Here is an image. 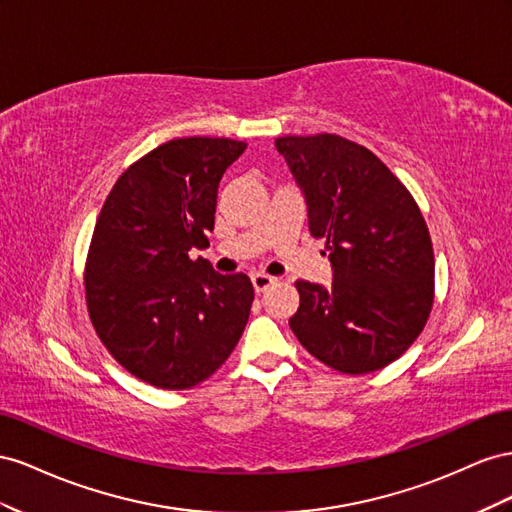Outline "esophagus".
Listing matches in <instances>:
<instances>
[{
	"instance_id": "1",
	"label": "esophagus",
	"mask_w": 512,
	"mask_h": 512,
	"mask_svg": "<svg viewBox=\"0 0 512 512\" xmlns=\"http://www.w3.org/2000/svg\"><path fill=\"white\" fill-rule=\"evenodd\" d=\"M251 281H253V287H255V291H257V294H264V291H266L268 287H272V285L276 283V279H274V276H268V274H261V272L253 274V276H251Z\"/></svg>"
}]
</instances>
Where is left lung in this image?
<instances>
[{"label":"left lung","mask_w":512,"mask_h":512,"mask_svg":"<svg viewBox=\"0 0 512 512\" xmlns=\"http://www.w3.org/2000/svg\"><path fill=\"white\" fill-rule=\"evenodd\" d=\"M279 150L302 188L309 229L326 240L332 287L296 281L289 319L326 367L360 375L384 369L425 328L435 259L414 197L371 150L339 135H287Z\"/></svg>","instance_id":"1"}]
</instances>
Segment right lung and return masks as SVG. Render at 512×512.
<instances>
[{
    "mask_svg": "<svg viewBox=\"0 0 512 512\" xmlns=\"http://www.w3.org/2000/svg\"><path fill=\"white\" fill-rule=\"evenodd\" d=\"M246 150L223 137L171 139L130 165L100 210L85 302L107 352L141 382L186 390L238 345L255 298L246 274L191 259L208 244L227 167Z\"/></svg>",
    "mask_w": 512,
    "mask_h": 512,
    "instance_id": "obj_1",
    "label": "right lung"
}]
</instances>
